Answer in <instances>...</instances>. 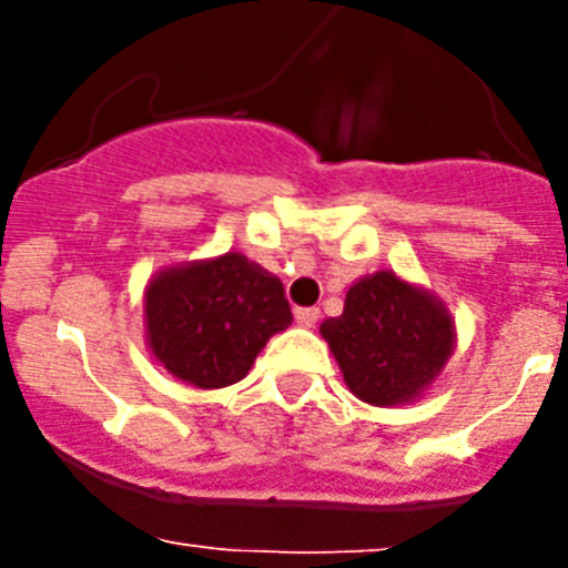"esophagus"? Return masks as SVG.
<instances>
[{
  "instance_id": "34e87169",
  "label": "esophagus",
  "mask_w": 568,
  "mask_h": 568,
  "mask_svg": "<svg viewBox=\"0 0 568 568\" xmlns=\"http://www.w3.org/2000/svg\"><path fill=\"white\" fill-rule=\"evenodd\" d=\"M315 321H318V310L315 307L295 310V324H298V327H315Z\"/></svg>"
}]
</instances>
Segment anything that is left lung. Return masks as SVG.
Masks as SVG:
<instances>
[{
  "label": "left lung",
  "mask_w": 568,
  "mask_h": 568,
  "mask_svg": "<svg viewBox=\"0 0 568 568\" xmlns=\"http://www.w3.org/2000/svg\"><path fill=\"white\" fill-rule=\"evenodd\" d=\"M346 389L373 406L413 404L444 373L458 333L444 301L393 270L346 290L344 313L321 324Z\"/></svg>",
  "instance_id": "1"
}]
</instances>
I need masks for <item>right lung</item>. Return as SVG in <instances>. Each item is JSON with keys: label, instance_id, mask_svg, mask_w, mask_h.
<instances>
[{"label": "right lung", "instance_id": "1", "mask_svg": "<svg viewBox=\"0 0 568 568\" xmlns=\"http://www.w3.org/2000/svg\"><path fill=\"white\" fill-rule=\"evenodd\" d=\"M293 324L284 284L241 253L159 270L144 287V341L153 361L195 389H222Z\"/></svg>", "mask_w": 568, "mask_h": 568}]
</instances>
